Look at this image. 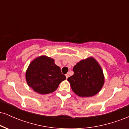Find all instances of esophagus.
<instances>
[{"mask_svg":"<svg viewBox=\"0 0 129 129\" xmlns=\"http://www.w3.org/2000/svg\"><path fill=\"white\" fill-rule=\"evenodd\" d=\"M66 78H67H67H69V73H67L66 75Z\"/></svg>","mask_w":129,"mask_h":129,"instance_id":"obj_1","label":"esophagus"}]
</instances>
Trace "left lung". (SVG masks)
<instances>
[{
  "mask_svg": "<svg viewBox=\"0 0 129 129\" xmlns=\"http://www.w3.org/2000/svg\"><path fill=\"white\" fill-rule=\"evenodd\" d=\"M73 75L68 78L72 90L79 96L89 97L97 94L104 83L101 68L93 57L82 60L73 67Z\"/></svg>",
  "mask_w": 129,
  "mask_h": 129,
  "instance_id": "1",
  "label": "left lung"
}]
</instances>
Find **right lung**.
<instances>
[{"label": "right lung", "instance_id": "obj_1", "mask_svg": "<svg viewBox=\"0 0 129 129\" xmlns=\"http://www.w3.org/2000/svg\"><path fill=\"white\" fill-rule=\"evenodd\" d=\"M66 79L54 60L47 56H40L29 64L26 72L28 85L40 94H48L57 89Z\"/></svg>", "mask_w": 129, "mask_h": 129}]
</instances>
